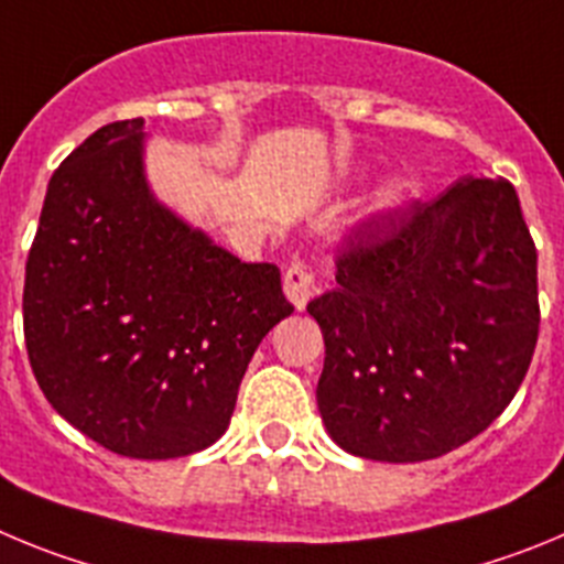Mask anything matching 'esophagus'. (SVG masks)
Segmentation results:
<instances>
[{"instance_id":"1","label":"esophagus","mask_w":564,"mask_h":564,"mask_svg":"<svg viewBox=\"0 0 564 564\" xmlns=\"http://www.w3.org/2000/svg\"><path fill=\"white\" fill-rule=\"evenodd\" d=\"M283 292H286L289 303L297 312H303L308 306V301L317 294V281H314V275L301 261H294L286 270V275H283Z\"/></svg>"}]
</instances>
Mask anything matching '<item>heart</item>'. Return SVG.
I'll list each match as a JSON object with an SVG mask.
<instances>
[{"instance_id": "b5f03b06", "label": "heart", "mask_w": 564, "mask_h": 564, "mask_svg": "<svg viewBox=\"0 0 564 564\" xmlns=\"http://www.w3.org/2000/svg\"><path fill=\"white\" fill-rule=\"evenodd\" d=\"M410 205V187L402 180H388L379 187H373V194L365 199L362 210H359L357 221L362 227H384L395 221L408 210Z\"/></svg>"}]
</instances>
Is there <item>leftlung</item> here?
<instances>
[{"mask_svg": "<svg viewBox=\"0 0 564 564\" xmlns=\"http://www.w3.org/2000/svg\"><path fill=\"white\" fill-rule=\"evenodd\" d=\"M326 362L317 408L345 453L415 464L509 408L540 332L536 250L506 180H466L359 227L337 289L306 306Z\"/></svg>", "mask_w": 564, "mask_h": 564, "instance_id": "8db88e82", "label": "left lung"}]
</instances>
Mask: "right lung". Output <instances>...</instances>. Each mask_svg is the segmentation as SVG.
<instances>
[{"label":"right lung","instance_id":"right-lung-1","mask_svg":"<svg viewBox=\"0 0 564 564\" xmlns=\"http://www.w3.org/2000/svg\"><path fill=\"white\" fill-rule=\"evenodd\" d=\"M22 312L55 413L111 453L169 460L225 435L252 354L294 308L275 263H245L156 199L134 118L50 180Z\"/></svg>","mask_w":564,"mask_h":564}]
</instances>
